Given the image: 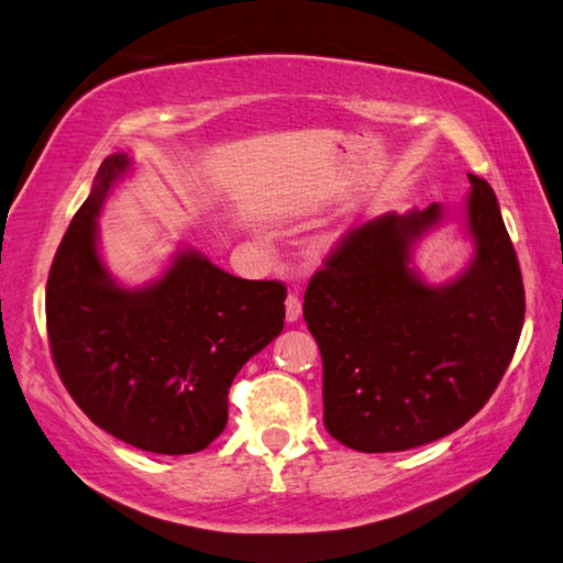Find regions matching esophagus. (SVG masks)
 Returning <instances> with one entry per match:
<instances>
[{"instance_id":"esophagus-1","label":"esophagus","mask_w":563,"mask_h":563,"mask_svg":"<svg viewBox=\"0 0 563 563\" xmlns=\"http://www.w3.org/2000/svg\"><path fill=\"white\" fill-rule=\"evenodd\" d=\"M300 312H302V302H300L298 295L290 292L288 298H285V320L295 322V320L300 318Z\"/></svg>"}]
</instances>
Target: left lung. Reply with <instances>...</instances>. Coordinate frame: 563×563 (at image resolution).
Instances as JSON below:
<instances>
[{"label":"left lung","mask_w":563,"mask_h":563,"mask_svg":"<svg viewBox=\"0 0 563 563\" xmlns=\"http://www.w3.org/2000/svg\"><path fill=\"white\" fill-rule=\"evenodd\" d=\"M476 255L450 285L407 271L409 243L442 206L342 235L305 290L322 355V419L357 452H402L460 430L501 383L523 325V283L497 196L470 174Z\"/></svg>","instance_id":"obj_1"}]
</instances>
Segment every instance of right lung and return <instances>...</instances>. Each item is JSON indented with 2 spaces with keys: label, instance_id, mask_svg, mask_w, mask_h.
Returning <instances> with one entry per match:
<instances>
[{
  "label": "right lung",
  "instance_id": "obj_1",
  "mask_svg": "<svg viewBox=\"0 0 563 563\" xmlns=\"http://www.w3.org/2000/svg\"><path fill=\"white\" fill-rule=\"evenodd\" d=\"M129 158L103 161L56 247L46 332L66 393L103 432L156 454L206 450L228 422V389L285 320L280 280H243L198 253L123 290L97 251V213Z\"/></svg>",
  "mask_w": 563,
  "mask_h": 563
}]
</instances>
